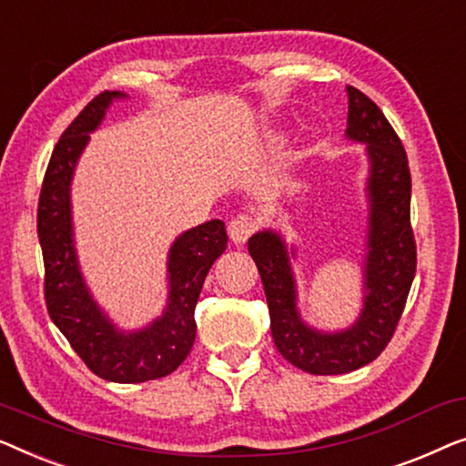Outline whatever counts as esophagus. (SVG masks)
<instances>
[{"label":"esophagus","mask_w":466,"mask_h":466,"mask_svg":"<svg viewBox=\"0 0 466 466\" xmlns=\"http://www.w3.org/2000/svg\"><path fill=\"white\" fill-rule=\"evenodd\" d=\"M258 226H259L258 218L242 213V215H236V218L230 221V226H228V234H230L234 245H242V242H247L248 236L258 230Z\"/></svg>","instance_id":"1"}]
</instances>
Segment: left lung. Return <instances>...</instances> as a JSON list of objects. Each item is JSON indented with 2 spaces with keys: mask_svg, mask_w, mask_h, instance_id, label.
<instances>
[{
  "mask_svg": "<svg viewBox=\"0 0 466 466\" xmlns=\"http://www.w3.org/2000/svg\"><path fill=\"white\" fill-rule=\"evenodd\" d=\"M349 93L350 141L365 143L367 253L363 261V308L342 331H319L298 312L296 277L283 236L264 230L248 238V253L264 283L270 329L280 355L314 376L349 373L371 363L390 342L416 274V242L410 224L411 177L403 143L370 96L355 86Z\"/></svg>",
  "mask_w": 466,
  "mask_h": 466,
  "instance_id": "left-lung-1",
  "label": "left lung"
}]
</instances>
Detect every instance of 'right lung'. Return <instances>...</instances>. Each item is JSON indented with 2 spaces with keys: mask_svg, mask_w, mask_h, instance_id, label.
I'll list each match as a JSON object with an SVG mask.
<instances>
[{
  "mask_svg": "<svg viewBox=\"0 0 466 466\" xmlns=\"http://www.w3.org/2000/svg\"><path fill=\"white\" fill-rule=\"evenodd\" d=\"M120 90L96 95L65 128L46 168L37 207V236L44 255V298L48 314L88 370L117 384L165 378L189 355L196 338L194 310L213 261L226 251L221 219L183 232L168 251V299L156 320L137 331L117 329L80 272L71 221V179L90 133Z\"/></svg>",
  "mask_w": 466,
  "mask_h": 466,
  "instance_id": "1",
  "label": "right lung"
}]
</instances>
